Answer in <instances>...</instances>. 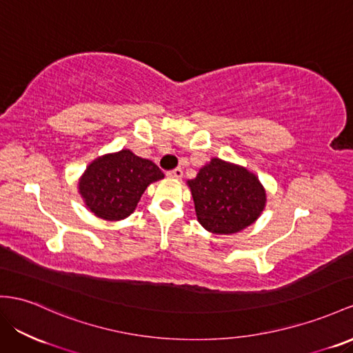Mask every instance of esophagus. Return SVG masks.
<instances>
[{
    "mask_svg": "<svg viewBox=\"0 0 353 353\" xmlns=\"http://www.w3.org/2000/svg\"><path fill=\"white\" fill-rule=\"evenodd\" d=\"M167 176H170V177H174V179H180L183 176V170L182 168H174V170H170V171H167Z\"/></svg>",
    "mask_w": 353,
    "mask_h": 353,
    "instance_id": "esophagus-1",
    "label": "esophagus"
}]
</instances>
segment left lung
<instances>
[{"label": "left lung", "instance_id": "obj_1", "mask_svg": "<svg viewBox=\"0 0 353 353\" xmlns=\"http://www.w3.org/2000/svg\"><path fill=\"white\" fill-rule=\"evenodd\" d=\"M196 218L214 234H234L254 223L265 205V192L246 168L213 158L189 180Z\"/></svg>", "mask_w": 353, "mask_h": 353}]
</instances>
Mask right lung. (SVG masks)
<instances>
[{
  "label": "right lung",
  "mask_w": 353,
  "mask_h": 353,
  "mask_svg": "<svg viewBox=\"0 0 353 353\" xmlns=\"http://www.w3.org/2000/svg\"><path fill=\"white\" fill-rule=\"evenodd\" d=\"M164 177L158 165L135 157L131 150L104 155L89 164L79 182L88 209L105 221H121L130 216L143 192Z\"/></svg>",
  "instance_id": "right-lung-1"
}]
</instances>
